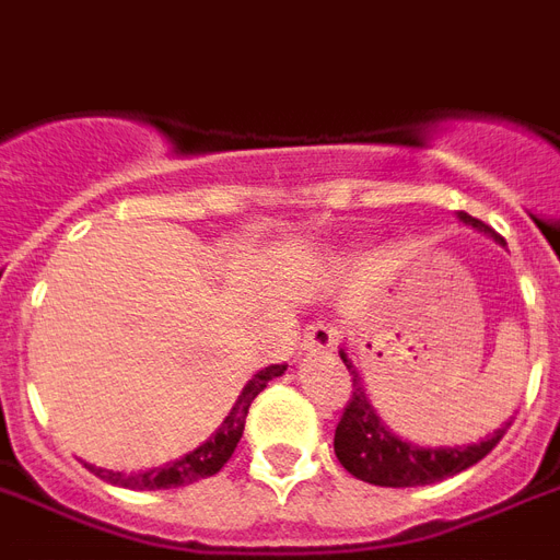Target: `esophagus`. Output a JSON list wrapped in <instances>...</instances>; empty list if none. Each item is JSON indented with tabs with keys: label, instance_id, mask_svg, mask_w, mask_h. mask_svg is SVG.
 Wrapping results in <instances>:
<instances>
[{
	"label": "esophagus",
	"instance_id": "esophagus-1",
	"mask_svg": "<svg viewBox=\"0 0 560 560\" xmlns=\"http://www.w3.org/2000/svg\"><path fill=\"white\" fill-rule=\"evenodd\" d=\"M335 341H338V332H335L332 323L326 320L312 323V326L305 329V338H302L308 353H329L335 347Z\"/></svg>",
	"mask_w": 560,
	"mask_h": 560
}]
</instances>
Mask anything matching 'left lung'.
Returning a JSON list of instances; mask_svg holds the SVG:
<instances>
[{
  "instance_id": "obj_1",
  "label": "left lung",
  "mask_w": 560,
  "mask_h": 560,
  "mask_svg": "<svg viewBox=\"0 0 560 560\" xmlns=\"http://www.w3.org/2000/svg\"><path fill=\"white\" fill-rule=\"evenodd\" d=\"M457 219L463 225L475 228V231L504 246V240L490 225H483L480 219L469 217L463 210L457 213ZM338 353H341L347 371L353 374V395L347 400V409H343L341 421L335 428V457L343 469L364 483H374V487H424V483L445 480L480 463L499 445L504 430L511 428V421H504L499 430H492L490 436L471 442V445H451V448L448 445H442V448L416 445V442L388 430V424L380 418L371 397L364 392L362 376L355 371L353 359L347 355L343 347Z\"/></svg>"
}]
</instances>
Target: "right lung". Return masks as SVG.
Instances as JSON below:
<instances>
[{
  "label": "right lung",
  "mask_w": 560,
  "mask_h": 560,
  "mask_svg": "<svg viewBox=\"0 0 560 560\" xmlns=\"http://www.w3.org/2000/svg\"><path fill=\"white\" fill-rule=\"evenodd\" d=\"M288 371V364H269L264 371L252 376L243 392H240L237 404L231 407V412L225 416V421L219 424V430L213 436L207 439L205 445H198L196 451H189L180 459H172L165 466H156V469L148 471H112V469H97V466H89L97 478H103L106 483H115V487H127V490H172V487H186V483H196L201 478H210L217 475L222 466H225L234 448H237L240 436H243V428H246V416L252 400L267 388L269 380H276Z\"/></svg>",
  "instance_id": "right-lung-1"
}]
</instances>
